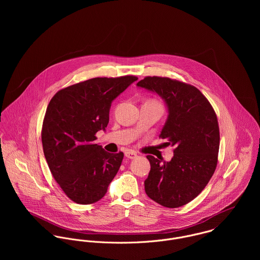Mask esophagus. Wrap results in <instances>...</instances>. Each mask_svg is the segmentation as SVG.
<instances>
[{"mask_svg": "<svg viewBox=\"0 0 260 260\" xmlns=\"http://www.w3.org/2000/svg\"><path fill=\"white\" fill-rule=\"evenodd\" d=\"M125 157L128 158V159H135L137 157V154L136 152L134 151H131V150H128L125 152Z\"/></svg>", "mask_w": 260, "mask_h": 260, "instance_id": "esophagus-1", "label": "esophagus"}]
</instances>
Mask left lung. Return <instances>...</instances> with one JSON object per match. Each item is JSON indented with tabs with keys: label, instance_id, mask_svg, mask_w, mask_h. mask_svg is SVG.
I'll use <instances>...</instances> for the list:
<instances>
[{
	"label": "left lung",
	"instance_id": "left-lung-1",
	"mask_svg": "<svg viewBox=\"0 0 260 260\" xmlns=\"http://www.w3.org/2000/svg\"><path fill=\"white\" fill-rule=\"evenodd\" d=\"M137 87L159 95L168 116L160 137L174 147L169 162L148 155L145 192L164 207L176 208L193 200L209 182L219 150L216 114L194 86L162 77H146Z\"/></svg>",
	"mask_w": 260,
	"mask_h": 260
}]
</instances>
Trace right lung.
I'll use <instances>...</instances> for the list:
<instances>
[{"mask_svg":"<svg viewBox=\"0 0 260 260\" xmlns=\"http://www.w3.org/2000/svg\"><path fill=\"white\" fill-rule=\"evenodd\" d=\"M137 80L93 78L60 90L47 107L44 155L57 183L78 204L103 198L121 166L124 154H111L95 144V134L106 130L112 102Z\"/></svg>","mask_w":260,"mask_h":260,"instance_id":"add662e5","label":"right lung"}]
</instances>
